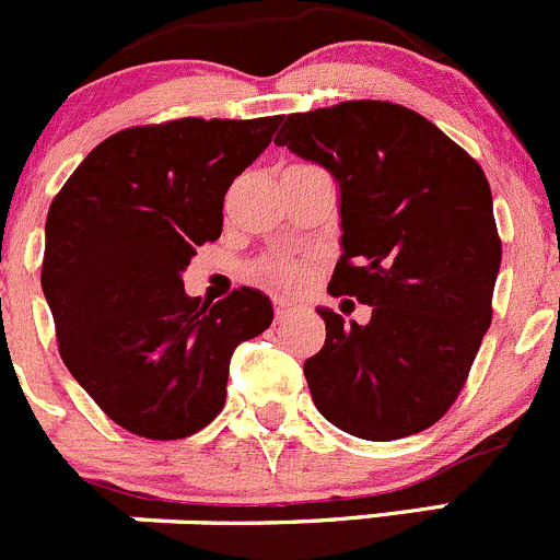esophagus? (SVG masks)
I'll use <instances>...</instances> for the list:
<instances>
[{"instance_id": "1", "label": "esophagus", "mask_w": 560, "mask_h": 560, "mask_svg": "<svg viewBox=\"0 0 560 560\" xmlns=\"http://www.w3.org/2000/svg\"><path fill=\"white\" fill-rule=\"evenodd\" d=\"M288 313H291V302L282 296H275V315H278V320L285 318Z\"/></svg>"}]
</instances>
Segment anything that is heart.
I'll list each match as a JSON object with an SVG mask.
<instances>
[{
  "label": "heart",
  "mask_w": 560,
  "mask_h": 560,
  "mask_svg": "<svg viewBox=\"0 0 560 560\" xmlns=\"http://www.w3.org/2000/svg\"><path fill=\"white\" fill-rule=\"evenodd\" d=\"M264 275L285 282V285H296V282L304 278V267L299 261H275L264 269Z\"/></svg>",
  "instance_id": "heart-1"
}]
</instances>
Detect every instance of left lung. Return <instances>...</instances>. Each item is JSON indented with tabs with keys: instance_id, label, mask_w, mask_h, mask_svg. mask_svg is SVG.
Returning <instances> with one entry per match:
<instances>
[{
	"instance_id": "left-lung-1",
	"label": "left lung",
	"mask_w": 560,
	"mask_h": 560,
	"mask_svg": "<svg viewBox=\"0 0 560 560\" xmlns=\"http://www.w3.org/2000/svg\"><path fill=\"white\" fill-rule=\"evenodd\" d=\"M275 143L337 182L329 293L373 307L364 326L318 307L326 342L304 362L315 408L357 439L422 433L457 400L490 329L501 240L485 171L422 114L381 100L291 114Z\"/></svg>"
}]
</instances>
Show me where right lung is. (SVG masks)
<instances>
[{
    "label": "right lung",
    "instance_id": "obj_1",
    "mask_svg": "<svg viewBox=\"0 0 560 560\" xmlns=\"http://www.w3.org/2000/svg\"><path fill=\"white\" fill-rule=\"evenodd\" d=\"M278 125L187 116L130 127L94 147L54 198L40 280L59 353L119 428L154 441L207 428L234 348L272 324L267 293L201 304L182 272L220 240L231 182Z\"/></svg>",
    "mask_w": 560,
    "mask_h": 560
}]
</instances>
